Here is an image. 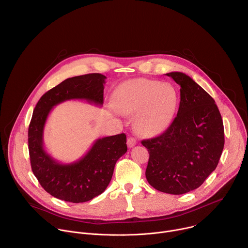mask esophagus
Listing matches in <instances>:
<instances>
[{
    "mask_svg": "<svg viewBox=\"0 0 248 248\" xmlns=\"http://www.w3.org/2000/svg\"><path fill=\"white\" fill-rule=\"evenodd\" d=\"M136 143H137V141H136L135 137H133V136H129V137L127 138V146H128L129 148H131V147L135 146V145H136Z\"/></svg>",
    "mask_w": 248,
    "mask_h": 248,
    "instance_id": "1",
    "label": "esophagus"
}]
</instances>
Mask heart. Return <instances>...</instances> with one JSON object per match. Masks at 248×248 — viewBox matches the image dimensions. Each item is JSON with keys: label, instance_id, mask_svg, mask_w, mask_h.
Returning <instances> with one entry per match:
<instances>
[{"label": "heart", "instance_id": "1", "mask_svg": "<svg viewBox=\"0 0 248 248\" xmlns=\"http://www.w3.org/2000/svg\"><path fill=\"white\" fill-rule=\"evenodd\" d=\"M114 105L123 114H135L141 132L153 135L170 124L178 103L175 89L156 80L137 78L122 83L114 93Z\"/></svg>", "mask_w": 248, "mask_h": 248}]
</instances>
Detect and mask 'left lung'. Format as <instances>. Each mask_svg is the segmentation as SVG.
Segmentation results:
<instances>
[{
    "label": "left lung",
    "instance_id": "left-lung-1",
    "mask_svg": "<svg viewBox=\"0 0 248 248\" xmlns=\"http://www.w3.org/2000/svg\"><path fill=\"white\" fill-rule=\"evenodd\" d=\"M167 76L181 86L178 115L161 135L141 143L149 153V185L178 195L199 187L216 169L225 144L224 124L214 99L191 78L179 72Z\"/></svg>",
    "mask_w": 248,
    "mask_h": 248
}]
</instances>
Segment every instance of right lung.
<instances>
[{
    "label": "right lung",
    "mask_w": 248,
    "mask_h": 248,
    "mask_svg": "<svg viewBox=\"0 0 248 248\" xmlns=\"http://www.w3.org/2000/svg\"><path fill=\"white\" fill-rule=\"evenodd\" d=\"M106 78L101 74L67 78L46 92L33 111L28 127L31 169L41 186L58 199L81 203L100 195L112 180L117 161L127 151L124 133L97 139L85 156L70 164L57 162L43 147L45 123L54 106L76 99L102 106Z\"/></svg>",
    "instance_id": "add662e5"
}]
</instances>
